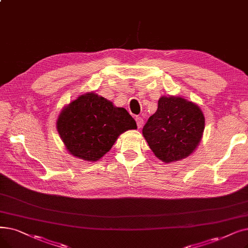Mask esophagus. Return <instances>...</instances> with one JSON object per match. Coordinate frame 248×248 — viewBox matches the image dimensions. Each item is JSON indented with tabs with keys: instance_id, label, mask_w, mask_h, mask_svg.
Listing matches in <instances>:
<instances>
[{
	"instance_id": "34e87169",
	"label": "esophagus",
	"mask_w": 248,
	"mask_h": 248,
	"mask_svg": "<svg viewBox=\"0 0 248 248\" xmlns=\"http://www.w3.org/2000/svg\"><path fill=\"white\" fill-rule=\"evenodd\" d=\"M136 122H137V124H138V127H139V128H141V127L143 126V124H144V120H143L142 117L137 116V117H136Z\"/></svg>"
}]
</instances>
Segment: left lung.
<instances>
[{"label": "left lung", "mask_w": 248, "mask_h": 248, "mask_svg": "<svg viewBox=\"0 0 248 248\" xmlns=\"http://www.w3.org/2000/svg\"><path fill=\"white\" fill-rule=\"evenodd\" d=\"M203 130L204 116L198 104L179 96H162L143 136L155 156L170 163L195 152Z\"/></svg>", "instance_id": "1"}]
</instances>
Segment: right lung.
I'll use <instances>...</instances> for the list:
<instances>
[{
	"mask_svg": "<svg viewBox=\"0 0 248 248\" xmlns=\"http://www.w3.org/2000/svg\"><path fill=\"white\" fill-rule=\"evenodd\" d=\"M136 128L126 109L95 92L71 101L57 120L58 133L68 152L89 162L102 158L123 133Z\"/></svg>",
	"mask_w": 248,
	"mask_h": 248,
	"instance_id": "add662e5",
	"label": "right lung"
}]
</instances>
